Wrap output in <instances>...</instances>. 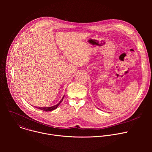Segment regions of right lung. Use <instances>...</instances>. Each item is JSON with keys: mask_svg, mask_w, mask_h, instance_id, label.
I'll return each mask as SVG.
<instances>
[{"mask_svg": "<svg viewBox=\"0 0 152 152\" xmlns=\"http://www.w3.org/2000/svg\"><path fill=\"white\" fill-rule=\"evenodd\" d=\"M64 97V96H63V97L62 98V99L61 100L60 102H59V103L56 104V105H54L53 106H50V107H37V108H38V109L39 110H41L42 111H53L55 109H56V108L58 107V106L59 105V104L62 102V101L63 100V99Z\"/></svg>", "mask_w": 152, "mask_h": 152, "instance_id": "right-lung-1", "label": "right lung"}]
</instances>
